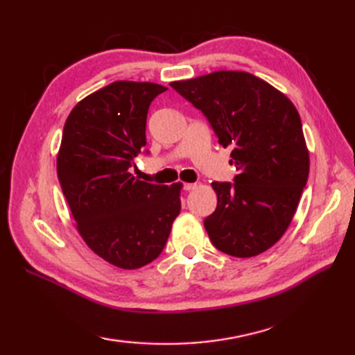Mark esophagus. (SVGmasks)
<instances>
[{
  "instance_id": "obj_1",
  "label": "esophagus",
  "mask_w": 355,
  "mask_h": 355,
  "mask_svg": "<svg viewBox=\"0 0 355 355\" xmlns=\"http://www.w3.org/2000/svg\"><path fill=\"white\" fill-rule=\"evenodd\" d=\"M184 191H193L197 189V183H184Z\"/></svg>"
}]
</instances>
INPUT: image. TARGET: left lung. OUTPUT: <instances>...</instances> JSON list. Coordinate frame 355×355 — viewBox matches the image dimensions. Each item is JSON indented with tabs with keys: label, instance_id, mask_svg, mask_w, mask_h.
<instances>
[{
	"label": "left lung",
	"instance_id": "obj_1",
	"mask_svg": "<svg viewBox=\"0 0 355 355\" xmlns=\"http://www.w3.org/2000/svg\"><path fill=\"white\" fill-rule=\"evenodd\" d=\"M171 87L232 146L235 183H212L218 205L205 220L212 244L235 258H252L282 238L310 172V154L293 102L245 71L220 70Z\"/></svg>",
	"mask_w": 355,
	"mask_h": 355
}]
</instances>
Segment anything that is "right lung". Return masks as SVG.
Masks as SVG:
<instances>
[{
	"instance_id": "add662e5",
	"label": "right lung",
	"mask_w": 355,
	"mask_h": 355,
	"mask_svg": "<svg viewBox=\"0 0 355 355\" xmlns=\"http://www.w3.org/2000/svg\"><path fill=\"white\" fill-rule=\"evenodd\" d=\"M166 89L116 80L82 99L64 125L56 168L76 229L97 256L123 270L160 256L182 210V183L150 184L131 173L146 145L149 105Z\"/></svg>"
}]
</instances>
